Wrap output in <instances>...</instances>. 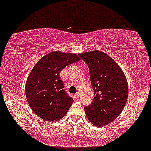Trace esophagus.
<instances>
[{
  "label": "esophagus",
  "mask_w": 151,
  "mask_h": 151,
  "mask_svg": "<svg viewBox=\"0 0 151 151\" xmlns=\"http://www.w3.org/2000/svg\"><path fill=\"white\" fill-rule=\"evenodd\" d=\"M79 96V93H76V94H74V99H78Z\"/></svg>",
  "instance_id": "esophagus-1"
}]
</instances>
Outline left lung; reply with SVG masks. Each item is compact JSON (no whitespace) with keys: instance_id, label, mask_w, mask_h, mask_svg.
I'll list each match as a JSON object with an SVG mask.
<instances>
[{"instance_id":"obj_1","label":"left lung","mask_w":151,"mask_h":151,"mask_svg":"<svg viewBox=\"0 0 151 151\" xmlns=\"http://www.w3.org/2000/svg\"><path fill=\"white\" fill-rule=\"evenodd\" d=\"M90 69L94 100L85 107L87 119L96 127L112 122L122 113L128 97V83L122 68L99 50L81 53Z\"/></svg>"}]
</instances>
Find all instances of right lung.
<instances>
[{
    "mask_svg": "<svg viewBox=\"0 0 151 151\" xmlns=\"http://www.w3.org/2000/svg\"><path fill=\"white\" fill-rule=\"evenodd\" d=\"M80 59L76 54L55 51L42 57L31 70L26 82V96L31 109L40 118L55 122L66 115L73 99L64 90L59 73Z\"/></svg>",
    "mask_w": 151,
    "mask_h": 151,
    "instance_id": "obj_1",
    "label": "right lung"
}]
</instances>
